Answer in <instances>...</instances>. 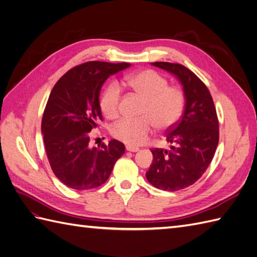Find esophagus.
I'll list each match as a JSON object with an SVG mask.
<instances>
[{
    "label": "esophagus",
    "mask_w": 257,
    "mask_h": 257,
    "mask_svg": "<svg viewBox=\"0 0 257 257\" xmlns=\"http://www.w3.org/2000/svg\"><path fill=\"white\" fill-rule=\"evenodd\" d=\"M125 148H126L127 152H132V153H136V152H139V150H140L137 147H133L131 145H126V147H125Z\"/></svg>",
    "instance_id": "esophagus-1"
}]
</instances>
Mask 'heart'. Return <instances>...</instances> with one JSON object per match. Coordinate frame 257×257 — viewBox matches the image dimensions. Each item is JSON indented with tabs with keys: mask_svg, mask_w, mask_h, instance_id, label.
<instances>
[{
	"mask_svg": "<svg viewBox=\"0 0 257 257\" xmlns=\"http://www.w3.org/2000/svg\"><path fill=\"white\" fill-rule=\"evenodd\" d=\"M127 85L144 99L141 118L123 117L111 126L114 139L131 146H139L145 143L155 125L166 131L173 127L182 116L185 97L178 86L168 85V80L154 70H143L130 74L123 78ZM122 90L115 81L105 87L99 100L100 109L104 115L114 117L120 111Z\"/></svg>",
	"mask_w": 257,
	"mask_h": 257,
	"instance_id": "obj_1",
	"label": "heart"
}]
</instances>
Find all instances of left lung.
<instances>
[{
  "label": "left lung",
  "mask_w": 257,
  "mask_h": 257,
  "mask_svg": "<svg viewBox=\"0 0 257 257\" xmlns=\"http://www.w3.org/2000/svg\"><path fill=\"white\" fill-rule=\"evenodd\" d=\"M152 64L176 75L185 96L182 116L166 132L171 149H152L154 160L146 172L150 184L174 192L195 183L210 165L219 142V122L210 92L195 74L178 63Z\"/></svg>",
  "instance_id": "8db88e82"
}]
</instances>
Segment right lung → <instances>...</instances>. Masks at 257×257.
Segmentation results:
<instances>
[{
	"label": "right lung",
	"mask_w": 257,
	"mask_h": 257,
	"mask_svg": "<svg viewBox=\"0 0 257 257\" xmlns=\"http://www.w3.org/2000/svg\"><path fill=\"white\" fill-rule=\"evenodd\" d=\"M130 65L86 62L66 72L50 93L41 122L43 142L55 177L71 189L102 185L124 154V144L116 140L91 147L89 132L102 121L99 92L105 79Z\"/></svg>",
	"instance_id": "1"
}]
</instances>
